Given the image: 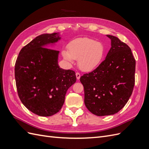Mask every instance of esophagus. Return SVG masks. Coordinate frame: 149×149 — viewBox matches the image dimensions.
Here are the masks:
<instances>
[{
	"mask_svg": "<svg viewBox=\"0 0 149 149\" xmlns=\"http://www.w3.org/2000/svg\"><path fill=\"white\" fill-rule=\"evenodd\" d=\"M76 78H77L78 80H79L80 79V77H81V75L79 73H76Z\"/></svg>",
	"mask_w": 149,
	"mask_h": 149,
	"instance_id": "esophagus-1",
	"label": "esophagus"
}]
</instances>
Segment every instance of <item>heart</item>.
Listing matches in <instances>:
<instances>
[{
	"label": "heart",
	"instance_id": "obj_1",
	"mask_svg": "<svg viewBox=\"0 0 149 149\" xmlns=\"http://www.w3.org/2000/svg\"><path fill=\"white\" fill-rule=\"evenodd\" d=\"M68 49L62 51L64 59L71 63L74 59L78 60L79 69L85 72L97 68L103 61L106 52L102 43L89 38L72 40L68 44Z\"/></svg>",
	"mask_w": 149,
	"mask_h": 149
}]
</instances>
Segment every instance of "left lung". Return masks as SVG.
<instances>
[{
	"label": "left lung",
	"mask_w": 149,
	"mask_h": 149,
	"mask_svg": "<svg viewBox=\"0 0 149 149\" xmlns=\"http://www.w3.org/2000/svg\"><path fill=\"white\" fill-rule=\"evenodd\" d=\"M111 47L96 69L80 78L84 104L94 115L114 114L124 107L135 84L136 60L129 47L114 36L107 35Z\"/></svg>",
	"instance_id": "left-lung-1"
}]
</instances>
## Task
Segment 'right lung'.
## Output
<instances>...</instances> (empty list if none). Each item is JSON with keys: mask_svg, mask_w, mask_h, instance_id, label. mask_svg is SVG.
<instances>
[{"mask_svg": "<svg viewBox=\"0 0 149 149\" xmlns=\"http://www.w3.org/2000/svg\"><path fill=\"white\" fill-rule=\"evenodd\" d=\"M61 38L60 33L38 36L22 48L15 63L20 100L29 111L40 116H51L59 112L66 91L76 81L74 71L62 69L58 65L60 52L49 49Z\"/></svg>", "mask_w": 149, "mask_h": 149, "instance_id": "obj_1", "label": "right lung"}]
</instances>
